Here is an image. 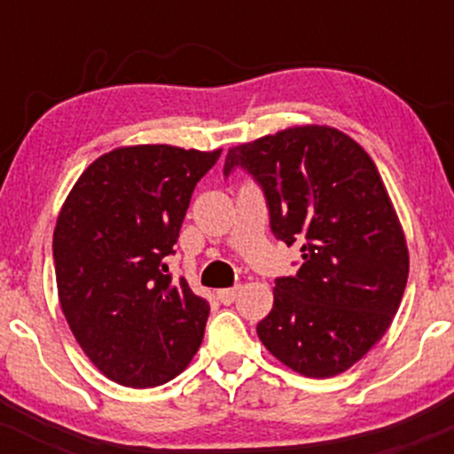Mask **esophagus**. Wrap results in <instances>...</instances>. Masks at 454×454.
<instances>
[{
  "label": "esophagus",
  "instance_id": "34e87169",
  "mask_svg": "<svg viewBox=\"0 0 454 454\" xmlns=\"http://www.w3.org/2000/svg\"><path fill=\"white\" fill-rule=\"evenodd\" d=\"M237 296H239V286H234V288L220 290V293H217V299H220L223 305L234 303V301H237Z\"/></svg>",
  "mask_w": 454,
  "mask_h": 454
}]
</instances>
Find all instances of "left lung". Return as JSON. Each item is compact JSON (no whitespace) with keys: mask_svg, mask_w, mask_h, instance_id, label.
<instances>
[{"mask_svg":"<svg viewBox=\"0 0 454 454\" xmlns=\"http://www.w3.org/2000/svg\"><path fill=\"white\" fill-rule=\"evenodd\" d=\"M234 168L262 187L275 237L303 252L296 275L275 279L260 341L301 376L346 372L382 340L410 270L376 164L340 129L299 126L228 149L223 175Z\"/></svg>","mask_w":454,"mask_h":454,"instance_id":"8db88e82","label":"left lung"}]
</instances>
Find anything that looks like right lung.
Masks as SVG:
<instances>
[{
    "label": "right lung",
    "instance_id": "1",
    "mask_svg": "<svg viewBox=\"0 0 454 454\" xmlns=\"http://www.w3.org/2000/svg\"><path fill=\"white\" fill-rule=\"evenodd\" d=\"M222 149L134 145L85 168L53 232L57 293L78 346L113 382L160 387L190 364L209 303L173 281L192 192Z\"/></svg>",
    "mask_w": 454,
    "mask_h": 454
}]
</instances>
